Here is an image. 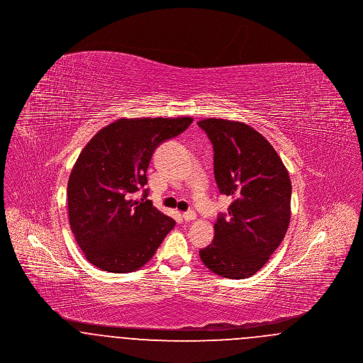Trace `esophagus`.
I'll list each match as a JSON object with an SVG mask.
<instances>
[{
  "label": "esophagus",
  "instance_id": "obj_1",
  "mask_svg": "<svg viewBox=\"0 0 363 363\" xmlns=\"http://www.w3.org/2000/svg\"><path fill=\"white\" fill-rule=\"evenodd\" d=\"M182 216H184V219H185L186 222H190V220H194V219H196V212L189 209V211L184 212V215H182Z\"/></svg>",
  "mask_w": 363,
  "mask_h": 363
}]
</instances>
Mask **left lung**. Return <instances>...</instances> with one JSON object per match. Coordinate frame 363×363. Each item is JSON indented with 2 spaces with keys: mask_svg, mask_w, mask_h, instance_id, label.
Masks as SVG:
<instances>
[{
  "mask_svg": "<svg viewBox=\"0 0 363 363\" xmlns=\"http://www.w3.org/2000/svg\"><path fill=\"white\" fill-rule=\"evenodd\" d=\"M197 125L213 148L219 191L233 199L227 213H219L213 241L200 250V259L220 277H252L289 228L290 177L274 147L246 123L207 118Z\"/></svg>",
  "mask_w": 363,
  "mask_h": 363,
  "instance_id": "8db88e82",
  "label": "left lung"
}]
</instances>
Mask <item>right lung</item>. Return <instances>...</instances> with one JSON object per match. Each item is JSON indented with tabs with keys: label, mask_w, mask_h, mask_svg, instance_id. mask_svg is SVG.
<instances>
[{
	"label": "right lung",
	"mask_w": 363,
	"mask_h": 363,
	"mask_svg": "<svg viewBox=\"0 0 363 363\" xmlns=\"http://www.w3.org/2000/svg\"><path fill=\"white\" fill-rule=\"evenodd\" d=\"M193 118L117 120L101 129L77 157L68 181L72 233L95 267L133 272L155 255L175 220L157 211L143 189L156 148L188 129Z\"/></svg>",
	"instance_id": "obj_1"
}]
</instances>
